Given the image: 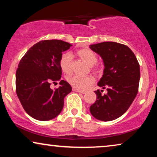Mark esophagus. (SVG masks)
<instances>
[{"label": "esophagus", "mask_w": 157, "mask_h": 157, "mask_svg": "<svg viewBox=\"0 0 157 157\" xmlns=\"http://www.w3.org/2000/svg\"><path fill=\"white\" fill-rule=\"evenodd\" d=\"M74 91H76V92H78V93H80V94H85L86 93L85 91H81V90L75 89H74Z\"/></svg>", "instance_id": "esophagus-1"}]
</instances>
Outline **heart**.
Masks as SVG:
<instances>
[{"instance_id": "heart-1", "label": "heart", "mask_w": 157, "mask_h": 157, "mask_svg": "<svg viewBox=\"0 0 157 157\" xmlns=\"http://www.w3.org/2000/svg\"><path fill=\"white\" fill-rule=\"evenodd\" d=\"M78 56L91 67V69L95 72H99L100 68L94 66L97 62L98 57L95 53L90 48H82L78 51ZM59 65L62 71L65 74H70L72 71V55L70 53H63L59 60ZM68 83L75 89H87L94 82V78L91 76H82L79 75H72L68 77Z\"/></svg>"}]
</instances>
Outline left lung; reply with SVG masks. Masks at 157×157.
<instances>
[{
	"instance_id": "obj_1",
	"label": "left lung",
	"mask_w": 157,
	"mask_h": 157,
	"mask_svg": "<svg viewBox=\"0 0 157 157\" xmlns=\"http://www.w3.org/2000/svg\"><path fill=\"white\" fill-rule=\"evenodd\" d=\"M89 48L101 57L104 69L98 82L106 89L95 91L96 100L90 106V112L96 119L109 121L124 114L138 93L140 68L134 53L128 46L116 42L90 45Z\"/></svg>"
}]
</instances>
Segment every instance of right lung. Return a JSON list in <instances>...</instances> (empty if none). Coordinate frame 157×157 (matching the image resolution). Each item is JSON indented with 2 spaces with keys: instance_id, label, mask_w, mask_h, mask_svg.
<instances>
[{
  "instance_id": "obj_1",
  "label": "right lung",
  "mask_w": 157,
  "mask_h": 157,
  "mask_svg": "<svg viewBox=\"0 0 157 157\" xmlns=\"http://www.w3.org/2000/svg\"><path fill=\"white\" fill-rule=\"evenodd\" d=\"M71 44L61 40H45L33 45L18 64L16 89L21 104L28 114L38 121L54 119L61 112L63 99L72 91L67 81L61 80L59 65L62 52ZM59 81L53 90L51 82Z\"/></svg>"
}]
</instances>
